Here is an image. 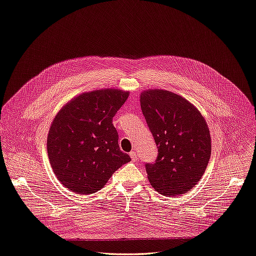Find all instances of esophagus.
Returning <instances> with one entry per match:
<instances>
[{
    "mask_svg": "<svg viewBox=\"0 0 256 256\" xmlns=\"http://www.w3.org/2000/svg\"><path fill=\"white\" fill-rule=\"evenodd\" d=\"M130 157H131V160H133V162H136L138 160V155H136V152H130Z\"/></svg>",
    "mask_w": 256,
    "mask_h": 256,
    "instance_id": "obj_1",
    "label": "esophagus"
}]
</instances>
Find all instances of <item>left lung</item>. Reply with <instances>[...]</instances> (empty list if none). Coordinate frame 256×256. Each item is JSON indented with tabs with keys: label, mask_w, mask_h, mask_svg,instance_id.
<instances>
[{
	"label": "left lung",
	"mask_w": 256,
	"mask_h": 256,
	"mask_svg": "<svg viewBox=\"0 0 256 256\" xmlns=\"http://www.w3.org/2000/svg\"><path fill=\"white\" fill-rule=\"evenodd\" d=\"M140 107L158 148L146 164L151 186L164 196H178L198 184L212 153L210 133L198 109L184 96L164 90L140 94Z\"/></svg>",
	"instance_id": "obj_1"
}]
</instances>
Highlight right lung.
I'll use <instances>...</instances> for the list:
<instances>
[{
	"mask_svg": "<svg viewBox=\"0 0 256 256\" xmlns=\"http://www.w3.org/2000/svg\"><path fill=\"white\" fill-rule=\"evenodd\" d=\"M129 92L103 88L68 101L48 129L46 151L62 184L77 194L100 190L131 158L118 147L112 118Z\"/></svg>",
	"mask_w": 256,
	"mask_h": 256,
	"instance_id": "1",
	"label": "right lung"
}]
</instances>
